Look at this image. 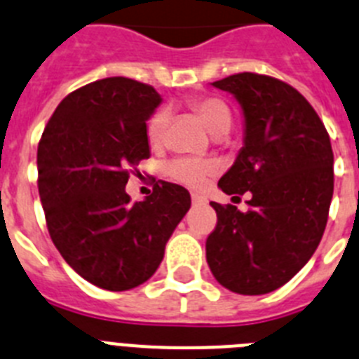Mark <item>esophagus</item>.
I'll use <instances>...</instances> for the list:
<instances>
[{
  "instance_id": "1",
  "label": "esophagus",
  "mask_w": 359,
  "mask_h": 359,
  "mask_svg": "<svg viewBox=\"0 0 359 359\" xmlns=\"http://www.w3.org/2000/svg\"><path fill=\"white\" fill-rule=\"evenodd\" d=\"M191 201H193V204H197V205L208 204V198L202 197V195H198V193H191Z\"/></svg>"
}]
</instances>
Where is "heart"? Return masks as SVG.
<instances>
[{"instance_id": "obj_1", "label": "heart", "mask_w": 359, "mask_h": 359, "mask_svg": "<svg viewBox=\"0 0 359 359\" xmlns=\"http://www.w3.org/2000/svg\"><path fill=\"white\" fill-rule=\"evenodd\" d=\"M191 110L202 119L205 128L210 130L213 135H226L231 130L233 114L229 106L220 97L215 95H204V97H195L189 101ZM168 121H170V111L166 108H158L148 121L146 126V137L151 148H157L162 144L164 133H166ZM218 164L213 158H189L180 157L171 161L166 166L168 175L173 180L191 188H198L205 182V179L213 175L217 171Z\"/></svg>"}]
</instances>
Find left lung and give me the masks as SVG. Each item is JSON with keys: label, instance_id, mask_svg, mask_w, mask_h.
<instances>
[{"label": "left lung", "instance_id": "obj_1", "mask_svg": "<svg viewBox=\"0 0 359 359\" xmlns=\"http://www.w3.org/2000/svg\"><path fill=\"white\" fill-rule=\"evenodd\" d=\"M244 111V146L218 180L227 195L253 197L249 211L211 202L217 226L205 258L220 285L238 294L282 287L316 251L334 189L330 139L309 101L291 85L242 72L211 83Z\"/></svg>", "mask_w": 359, "mask_h": 359}]
</instances>
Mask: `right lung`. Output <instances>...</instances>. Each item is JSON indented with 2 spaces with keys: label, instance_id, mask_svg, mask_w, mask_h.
Wrapping results in <instances>:
<instances>
[{
  "label": "right lung",
  "instance_id": "obj_1",
  "mask_svg": "<svg viewBox=\"0 0 359 359\" xmlns=\"http://www.w3.org/2000/svg\"><path fill=\"white\" fill-rule=\"evenodd\" d=\"M149 85L106 77L59 102L37 146V188L50 238L68 266L106 291L151 278L191 197L155 184L130 202L126 184L149 157L146 121L161 104Z\"/></svg>",
  "mask_w": 359,
  "mask_h": 359
}]
</instances>
